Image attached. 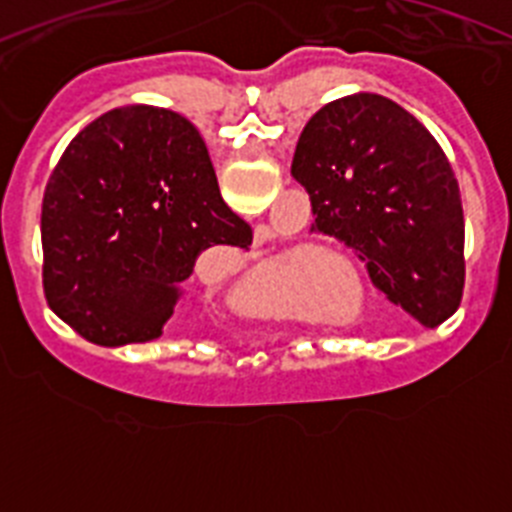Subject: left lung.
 Segmentation results:
<instances>
[{"label": "left lung", "instance_id": "obj_1", "mask_svg": "<svg viewBox=\"0 0 512 512\" xmlns=\"http://www.w3.org/2000/svg\"><path fill=\"white\" fill-rule=\"evenodd\" d=\"M315 228L366 261L374 287L425 328L464 292L456 176L425 125L382 94L333 99L307 120L292 158Z\"/></svg>", "mask_w": 512, "mask_h": 512}]
</instances>
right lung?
Wrapping results in <instances>:
<instances>
[{"instance_id": "1", "label": "right lung", "mask_w": 512, "mask_h": 512, "mask_svg": "<svg viewBox=\"0 0 512 512\" xmlns=\"http://www.w3.org/2000/svg\"><path fill=\"white\" fill-rule=\"evenodd\" d=\"M40 228L45 300L97 346L161 336L197 256L253 238L220 197L200 130L153 104L115 107L71 140Z\"/></svg>"}]
</instances>
